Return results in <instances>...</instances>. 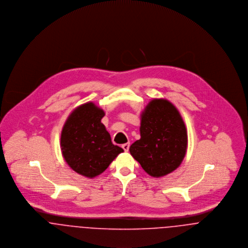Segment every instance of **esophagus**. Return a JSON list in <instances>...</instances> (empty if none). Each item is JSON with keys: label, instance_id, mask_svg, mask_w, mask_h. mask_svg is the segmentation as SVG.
I'll use <instances>...</instances> for the list:
<instances>
[{"label": "esophagus", "instance_id": "1", "mask_svg": "<svg viewBox=\"0 0 248 248\" xmlns=\"http://www.w3.org/2000/svg\"><path fill=\"white\" fill-rule=\"evenodd\" d=\"M129 146H130V143L129 142H126V143H124L123 145H122V147L124 148V150L125 151V152H127L128 150H129Z\"/></svg>", "mask_w": 248, "mask_h": 248}]
</instances>
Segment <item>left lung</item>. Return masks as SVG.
I'll use <instances>...</instances> for the list:
<instances>
[{
    "instance_id": "left-lung-1",
    "label": "left lung",
    "mask_w": 248,
    "mask_h": 248,
    "mask_svg": "<svg viewBox=\"0 0 248 248\" xmlns=\"http://www.w3.org/2000/svg\"><path fill=\"white\" fill-rule=\"evenodd\" d=\"M140 139L129 151L152 177H163L182 164L187 148V131L180 112L165 99H153L140 115Z\"/></svg>"
}]
</instances>
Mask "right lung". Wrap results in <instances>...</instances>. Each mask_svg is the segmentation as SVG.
Listing matches in <instances>:
<instances>
[{"label": "right lung", "mask_w": 248, "mask_h": 248, "mask_svg": "<svg viewBox=\"0 0 248 248\" xmlns=\"http://www.w3.org/2000/svg\"><path fill=\"white\" fill-rule=\"evenodd\" d=\"M105 111L88 102L71 112L61 134L62 154L75 172L87 178L102 174L124 149L114 145L102 119Z\"/></svg>", "instance_id": "right-lung-1"}]
</instances>
